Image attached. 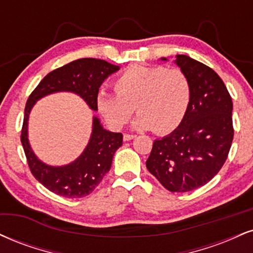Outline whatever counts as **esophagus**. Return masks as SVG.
Masks as SVG:
<instances>
[{"label": "esophagus", "mask_w": 253, "mask_h": 253, "mask_svg": "<svg viewBox=\"0 0 253 253\" xmlns=\"http://www.w3.org/2000/svg\"><path fill=\"white\" fill-rule=\"evenodd\" d=\"M135 135L133 134H124V141H129V140L134 139Z\"/></svg>", "instance_id": "obj_1"}]
</instances>
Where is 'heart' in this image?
<instances>
[{
    "label": "heart",
    "instance_id": "1",
    "mask_svg": "<svg viewBox=\"0 0 253 253\" xmlns=\"http://www.w3.org/2000/svg\"><path fill=\"white\" fill-rule=\"evenodd\" d=\"M117 93L100 90L96 107L112 129H121L134 107L139 112L133 127L169 133L186 115L192 99L190 79L180 69L164 66L132 65L117 78Z\"/></svg>",
    "mask_w": 253,
    "mask_h": 253
}]
</instances>
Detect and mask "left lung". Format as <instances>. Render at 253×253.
Instances as JSON below:
<instances>
[{
  "label": "left lung",
  "mask_w": 253,
  "mask_h": 253,
  "mask_svg": "<svg viewBox=\"0 0 253 253\" xmlns=\"http://www.w3.org/2000/svg\"><path fill=\"white\" fill-rule=\"evenodd\" d=\"M174 63L190 79L192 99L181 124L154 140L146 167L166 190L190 192L208 184L226 160L233 140V105L213 69L187 55H176Z\"/></svg>",
  "instance_id": "8db88e82"
}]
</instances>
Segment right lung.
Masks as SVG:
<instances>
[{"mask_svg":"<svg viewBox=\"0 0 253 253\" xmlns=\"http://www.w3.org/2000/svg\"><path fill=\"white\" fill-rule=\"evenodd\" d=\"M119 69L120 67L105 60H75L45 75L28 97L21 142L33 175L51 192L66 198H82L92 193L111 169L114 153L123 145V134L103 128L100 119L94 115L92 133L84 152L67 165L51 166L40 160L29 144L30 112L40 99L60 92L77 94L92 111H97L96 95L100 86Z\"/></svg>","mask_w":253,"mask_h":253,"instance_id":"obj_1","label":"right lung"}]
</instances>
